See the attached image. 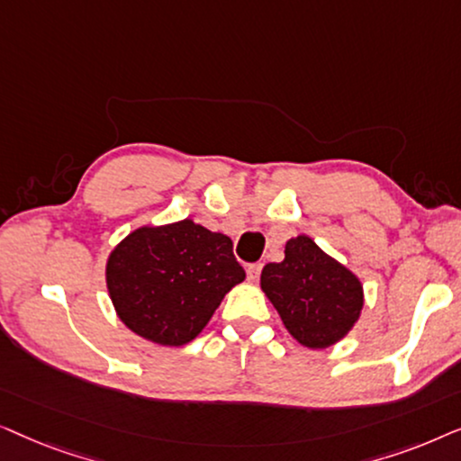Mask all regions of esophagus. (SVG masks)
<instances>
[{"label":"esophagus","instance_id":"1","mask_svg":"<svg viewBox=\"0 0 461 461\" xmlns=\"http://www.w3.org/2000/svg\"><path fill=\"white\" fill-rule=\"evenodd\" d=\"M260 273H262V264L260 262L249 264V267H248V279L251 283H256L258 279H260Z\"/></svg>","mask_w":461,"mask_h":461}]
</instances>
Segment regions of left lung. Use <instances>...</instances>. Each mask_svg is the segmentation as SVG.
<instances>
[{
	"label": "left lung",
	"instance_id": "1",
	"mask_svg": "<svg viewBox=\"0 0 461 461\" xmlns=\"http://www.w3.org/2000/svg\"><path fill=\"white\" fill-rule=\"evenodd\" d=\"M260 287L285 330L312 350L339 342L363 311L358 276L306 235L289 239L283 262L262 268Z\"/></svg>",
	"mask_w": 461,
	"mask_h": 461
}]
</instances>
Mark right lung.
I'll return each mask as SVG.
<instances>
[{
	"mask_svg": "<svg viewBox=\"0 0 461 461\" xmlns=\"http://www.w3.org/2000/svg\"><path fill=\"white\" fill-rule=\"evenodd\" d=\"M243 279L230 239L191 218L140 226L106 260V289L117 317L159 346H185L197 338Z\"/></svg>",
	"mask_w": 461,
	"mask_h": 461,
	"instance_id": "obj_1",
	"label": "right lung"
}]
</instances>
